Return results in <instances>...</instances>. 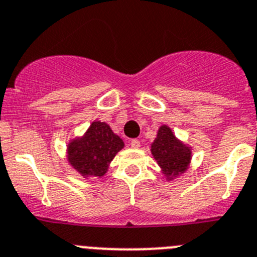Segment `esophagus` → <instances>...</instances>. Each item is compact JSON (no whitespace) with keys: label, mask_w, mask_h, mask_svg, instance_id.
I'll return each instance as SVG.
<instances>
[{"label":"esophagus","mask_w":257,"mask_h":257,"mask_svg":"<svg viewBox=\"0 0 257 257\" xmlns=\"http://www.w3.org/2000/svg\"><path fill=\"white\" fill-rule=\"evenodd\" d=\"M129 145L133 147V149H138L141 146V141L137 140V138H134V140H131V142H129Z\"/></svg>","instance_id":"34e87169"}]
</instances>
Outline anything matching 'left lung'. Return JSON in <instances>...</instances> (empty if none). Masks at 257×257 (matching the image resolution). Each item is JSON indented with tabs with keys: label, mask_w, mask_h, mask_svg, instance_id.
Returning <instances> with one entry per match:
<instances>
[{
	"label": "left lung",
	"mask_w": 257,
	"mask_h": 257,
	"mask_svg": "<svg viewBox=\"0 0 257 257\" xmlns=\"http://www.w3.org/2000/svg\"><path fill=\"white\" fill-rule=\"evenodd\" d=\"M155 160L166 177H177L183 173L191 160V150L175 138L169 126H160L151 146Z\"/></svg>",
	"instance_id": "obj_1"
}]
</instances>
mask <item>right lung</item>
Masks as SVG:
<instances>
[{"label": "right lung", "instance_id": "right-lung-1", "mask_svg": "<svg viewBox=\"0 0 257 257\" xmlns=\"http://www.w3.org/2000/svg\"><path fill=\"white\" fill-rule=\"evenodd\" d=\"M124 147V142L106 123L94 121L84 137L69 143L68 159L77 172L84 177H102L108 164Z\"/></svg>", "mask_w": 257, "mask_h": 257}]
</instances>
